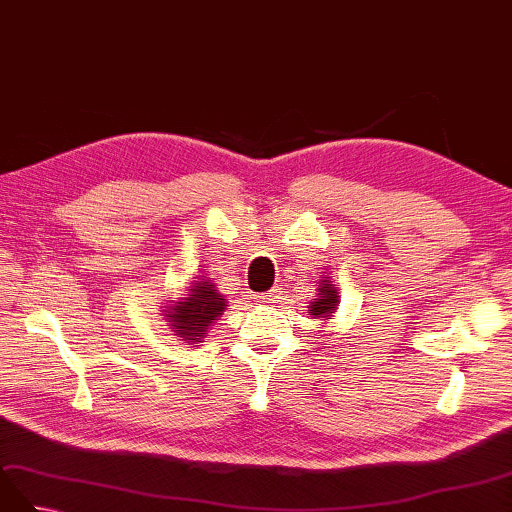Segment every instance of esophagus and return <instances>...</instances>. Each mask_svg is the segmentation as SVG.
Listing matches in <instances>:
<instances>
[{
  "instance_id": "obj_1",
  "label": "esophagus",
  "mask_w": 512,
  "mask_h": 512,
  "mask_svg": "<svg viewBox=\"0 0 512 512\" xmlns=\"http://www.w3.org/2000/svg\"><path fill=\"white\" fill-rule=\"evenodd\" d=\"M279 294H281V290L272 288L270 292H266V294H261V296H259V303H277V301H279Z\"/></svg>"
}]
</instances>
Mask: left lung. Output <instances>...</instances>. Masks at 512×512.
Segmentation results:
<instances>
[{
	"label": "left lung",
	"instance_id": "left-lung-1",
	"mask_svg": "<svg viewBox=\"0 0 512 512\" xmlns=\"http://www.w3.org/2000/svg\"><path fill=\"white\" fill-rule=\"evenodd\" d=\"M338 305H340V292L334 285V281H331L327 275L320 277L318 296H316V299H312L310 310H307V312H310L312 318L325 320V323H327V320L336 314Z\"/></svg>",
	"mask_w": 512,
	"mask_h": 512
}]
</instances>
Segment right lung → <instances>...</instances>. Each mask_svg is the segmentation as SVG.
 Masks as SVG:
<instances>
[{
  "instance_id": "obj_1",
  "label": "right lung",
  "mask_w": 512,
  "mask_h": 512,
  "mask_svg": "<svg viewBox=\"0 0 512 512\" xmlns=\"http://www.w3.org/2000/svg\"><path fill=\"white\" fill-rule=\"evenodd\" d=\"M161 307L165 323L170 325L174 336L198 344L227 310V299L207 275H196L176 301H165Z\"/></svg>"
}]
</instances>
